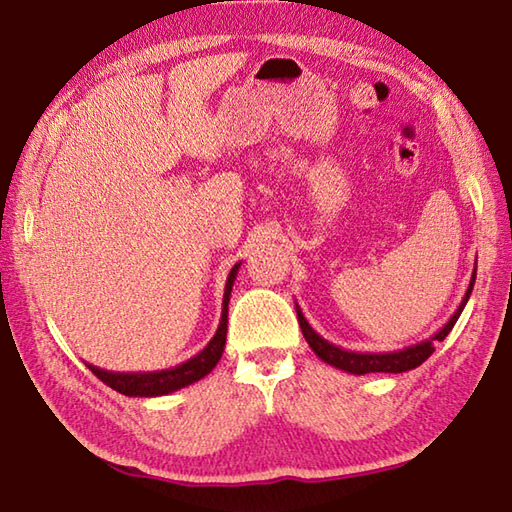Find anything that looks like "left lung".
Here are the masks:
<instances>
[{
  "instance_id": "obj_1",
  "label": "left lung",
  "mask_w": 512,
  "mask_h": 512,
  "mask_svg": "<svg viewBox=\"0 0 512 512\" xmlns=\"http://www.w3.org/2000/svg\"><path fill=\"white\" fill-rule=\"evenodd\" d=\"M475 280H477V268H475V271H472L470 286H468L466 295H463L459 309L452 313V318L445 322L443 327L436 331L432 338H427L423 342H416V345L403 347V349H398V351H378V353H371V351H349V349H342L338 345H333V342L324 340L320 333L313 331L311 324L306 322L302 309L295 304L297 322H300V329L304 333L306 342H309V347L315 351V356L327 362V365L347 371V374H356V376L378 374V371H383V374H401V371H410V369H416L418 365H423V362L434 353L436 342H443L445 340V336H448L454 324H457L459 315L463 311V306L468 304L470 293H472V286H475Z\"/></svg>"
}]
</instances>
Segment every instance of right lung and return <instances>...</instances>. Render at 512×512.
I'll list each match as a JSON object with an SVG mask.
<instances>
[{
    "mask_svg": "<svg viewBox=\"0 0 512 512\" xmlns=\"http://www.w3.org/2000/svg\"><path fill=\"white\" fill-rule=\"evenodd\" d=\"M239 264L230 268L226 288H224V309H221V320L217 333L212 336V340L203 347L197 356H192L190 360L181 362V365L170 367V369H161V371H107L94 365H87L94 374L102 380V383L109 385L116 392L125 394V396H165L172 392H179L181 387H188L192 383H197L203 376H208L212 369L217 367V362L221 360V353H224L226 347V333H228V302H230V291L232 284L237 280L239 273Z\"/></svg>",
    "mask_w": 512,
    "mask_h": 512,
    "instance_id": "1",
    "label": "right lung"
}]
</instances>
